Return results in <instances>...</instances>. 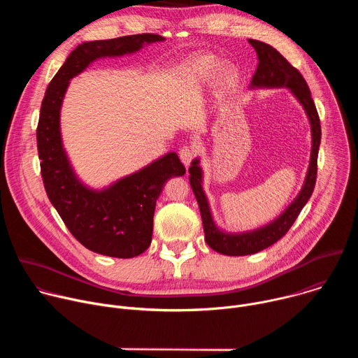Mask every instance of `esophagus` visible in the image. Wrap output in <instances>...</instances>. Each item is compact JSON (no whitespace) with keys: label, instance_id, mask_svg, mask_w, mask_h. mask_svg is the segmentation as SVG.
<instances>
[{"label":"esophagus","instance_id":"esophagus-1","mask_svg":"<svg viewBox=\"0 0 358 358\" xmlns=\"http://www.w3.org/2000/svg\"><path fill=\"white\" fill-rule=\"evenodd\" d=\"M194 156H195V151H194V148L191 145H184L180 150V159H181V162H182V164L185 167H188L191 164Z\"/></svg>","mask_w":358,"mask_h":358}]
</instances>
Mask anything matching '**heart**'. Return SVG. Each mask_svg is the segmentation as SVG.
Returning a JSON list of instances; mask_svg holds the SVG:
<instances>
[{
	"instance_id": "heart-1",
	"label": "heart",
	"mask_w": 358,
	"mask_h": 358,
	"mask_svg": "<svg viewBox=\"0 0 358 358\" xmlns=\"http://www.w3.org/2000/svg\"><path fill=\"white\" fill-rule=\"evenodd\" d=\"M217 68V59L210 55H198L187 61L181 69L182 82L188 87H196L202 83H206L214 73ZM220 76L225 79H231L232 72L228 66H221L218 69Z\"/></svg>"
}]
</instances>
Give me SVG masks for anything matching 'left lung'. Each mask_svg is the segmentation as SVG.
Returning <instances> with one entry per match:
<instances>
[{"mask_svg": "<svg viewBox=\"0 0 358 358\" xmlns=\"http://www.w3.org/2000/svg\"><path fill=\"white\" fill-rule=\"evenodd\" d=\"M249 43L257 50L259 61L257 72H255L249 87H287L290 90V93L296 97V100L304 109L306 116L309 119L312 133V152L309 169L308 173H306L301 189L299 191L297 196L289 203L287 208L269 224L245 232H225L217 225L211 213L208 198L202 187L203 171L199 166L201 160L199 157L192 160L188 170L189 184L199 207L203 234H206V242L215 252L228 255V257H243V255H252L264 250L278 242L290 229L315 189L317 177V155L322 138L320 119L315 106V101L312 99L309 86L300 75V72L293 68L273 46L257 39H249Z\"/></svg>", "mask_w": 358, "mask_h": 358, "instance_id": "8db88e82", "label": "left lung"}]
</instances>
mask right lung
Listing matches in <instances>:
<instances>
[{"label": "right lung", "instance_id": "1", "mask_svg": "<svg viewBox=\"0 0 358 358\" xmlns=\"http://www.w3.org/2000/svg\"><path fill=\"white\" fill-rule=\"evenodd\" d=\"M156 34L127 35L78 45L48 85L36 129L45 191L71 234L89 250L112 258L138 257L151 243L156 201L171 177L185 174L171 151L105 188L86 185L75 173L61 134V108L71 79L100 58L134 54L163 42Z\"/></svg>", "mask_w": 358, "mask_h": 358}]
</instances>
